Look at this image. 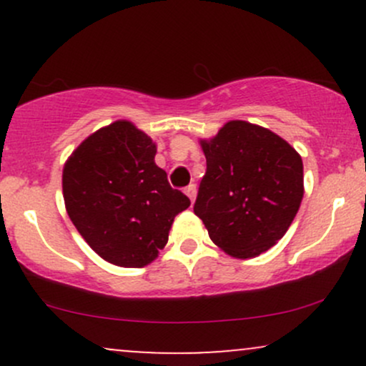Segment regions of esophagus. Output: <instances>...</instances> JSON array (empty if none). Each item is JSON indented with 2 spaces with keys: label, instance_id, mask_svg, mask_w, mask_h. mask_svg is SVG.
<instances>
[{
  "label": "esophagus",
  "instance_id": "1",
  "mask_svg": "<svg viewBox=\"0 0 366 366\" xmlns=\"http://www.w3.org/2000/svg\"><path fill=\"white\" fill-rule=\"evenodd\" d=\"M186 194L189 199H191V203H194L196 199V184H191V186L186 187Z\"/></svg>",
  "mask_w": 366,
  "mask_h": 366
}]
</instances>
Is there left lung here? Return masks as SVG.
<instances>
[{"instance_id":"8db88e82","label":"left lung","mask_w":366,"mask_h":366,"mask_svg":"<svg viewBox=\"0 0 366 366\" xmlns=\"http://www.w3.org/2000/svg\"><path fill=\"white\" fill-rule=\"evenodd\" d=\"M207 174L194 213L209 239L234 258H254L291 227L305 194L303 159L272 130L230 120L199 139Z\"/></svg>"}]
</instances>
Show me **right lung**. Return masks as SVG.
<instances>
[{"label":"right lung","mask_w":366,"mask_h":366,"mask_svg":"<svg viewBox=\"0 0 366 366\" xmlns=\"http://www.w3.org/2000/svg\"><path fill=\"white\" fill-rule=\"evenodd\" d=\"M157 142L132 122L117 120L86 137L63 167L70 220L104 262L141 268L158 258L175 215L189 208L154 163Z\"/></svg>","instance_id":"add662e5"}]
</instances>
